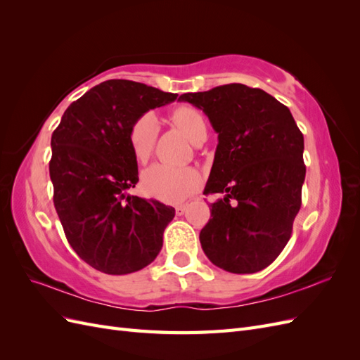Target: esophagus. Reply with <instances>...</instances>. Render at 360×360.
Returning a JSON list of instances; mask_svg holds the SVG:
<instances>
[{
  "label": "esophagus",
  "mask_w": 360,
  "mask_h": 360,
  "mask_svg": "<svg viewBox=\"0 0 360 360\" xmlns=\"http://www.w3.org/2000/svg\"><path fill=\"white\" fill-rule=\"evenodd\" d=\"M186 209H188L186 205H177V207H176V213H177L179 216H181V214H184V212H186Z\"/></svg>",
  "instance_id": "obj_1"
}]
</instances>
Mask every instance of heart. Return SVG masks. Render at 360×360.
Masks as SVG:
<instances>
[{
    "label": "heart",
    "instance_id": "obj_1",
    "mask_svg": "<svg viewBox=\"0 0 360 360\" xmlns=\"http://www.w3.org/2000/svg\"><path fill=\"white\" fill-rule=\"evenodd\" d=\"M172 120L192 143L207 138L204 115L192 106H181L172 114ZM158 135V120L153 112L141 115L129 132V144L138 162L148 159ZM201 174L193 168H174L168 165L150 167L143 174V189L150 197L168 204H179L201 186Z\"/></svg>",
    "mask_w": 360,
    "mask_h": 360
}]
</instances>
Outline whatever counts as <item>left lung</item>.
I'll list each match as a JSON object with an SVG mask.
<instances>
[{"label": "left lung", "instance_id": "obj_1", "mask_svg": "<svg viewBox=\"0 0 360 360\" xmlns=\"http://www.w3.org/2000/svg\"><path fill=\"white\" fill-rule=\"evenodd\" d=\"M217 134L204 195L221 193L200 233L204 254L231 274L270 266L288 243L302 205L303 135L285 105L243 84L186 93Z\"/></svg>", "mask_w": 360, "mask_h": 360}]
</instances>
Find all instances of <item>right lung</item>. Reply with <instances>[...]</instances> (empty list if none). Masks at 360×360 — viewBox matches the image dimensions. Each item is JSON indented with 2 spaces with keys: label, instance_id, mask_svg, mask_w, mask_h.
I'll return each mask as SVG.
<instances>
[{
  "label": "right lung",
  "instance_id": "right-lung-1",
  "mask_svg": "<svg viewBox=\"0 0 360 360\" xmlns=\"http://www.w3.org/2000/svg\"><path fill=\"white\" fill-rule=\"evenodd\" d=\"M176 99L146 84L110 79L75 101L53 130V205L75 252L103 274L144 269L162 249L176 210L127 193L138 183L129 132L148 110Z\"/></svg>",
  "mask_w": 360,
  "mask_h": 360
}]
</instances>
